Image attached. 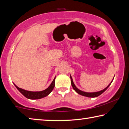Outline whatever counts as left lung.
Masks as SVG:
<instances>
[{
	"instance_id": "obj_1",
	"label": "left lung",
	"mask_w": 129,
	"mask_h": 129,
	"mask_svg": "<svg viewBox=\"0 0 129 129\" xmlns=\"http://www.w3.org/2000/svg\"><path fill=\"white\" fill-rule=\"evenodd\" d=\"M70 77H71V84H72V86L73 87V89H74V90L77 93L80 94V95L84 96L89 97V98H95V97L98 96H99L100 95H101L102 93H103L104 92H105L106 89L108 88V87L110 86L112 82L111 81V83H110L109 85H108L107 87L105 88V89H103V90H102V91H100L99 92H84V91L80 90V89L77 88L75 86V85L74 84V83H73V80H72V77H71V76H70Z\"/></svg>"
}]
</instances>
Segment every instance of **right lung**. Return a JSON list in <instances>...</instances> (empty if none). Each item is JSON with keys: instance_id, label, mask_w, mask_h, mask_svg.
I'll return each mask as SVG.
<instances>
[{"instance_id": "obj_1", "label": "right lung", "mask_w": 129, "mask_h": 129, "mask_svg": "<svg viewBox=\"0 0 129 129\" xmlns=\"http://www.w3.org/2000/svg\"><path fill=\"white\" fill-rule=\"evenodd\" d=\"M55 79H56V77H54V79L53 80L52 83H51V84L49 85V87L48 88H46L44 91H39V92H33V91H26L22 88H20L17 87L15 84H14V85H15L16 88L18 89V91H19L21 93L23 96H24L26 98H27V99H39L48 96L49 94L52 91L55 85Z\"/></svg>"}]
</instances>
